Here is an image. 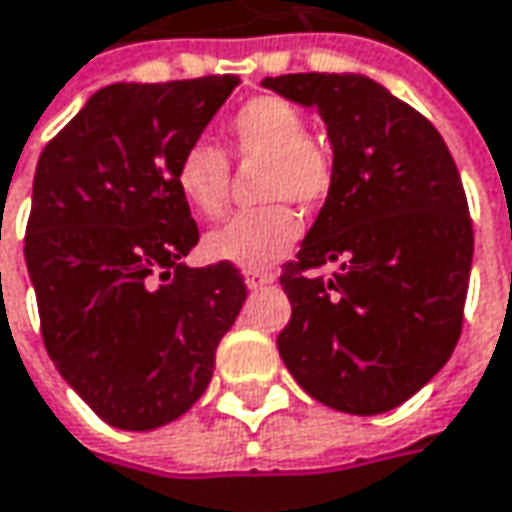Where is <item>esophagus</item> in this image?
Masks as SVG:
<instances>
[{"instance_id": "esophagus-1", "label": "esophagus", "mask_w": 512, "mask_h": 512, "mask_svg": "<svg viewBox=\"0 0 512 512\" xmlns=\"http://www.w3.org/2000/svg\"><path fill=\"white\" fill-rule=\"evenodd\" d=\"M272 280H275L272 272H260V269H249V272H246V286H249V289L266 286V283H272Z\"/></svg>"}]
</instances>
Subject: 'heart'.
Here are the masks:
<instances>
[{
  "instance_id": "b5f03b06",
  "label": "heart",
  "mask_w": 512,
  "mask_h": 512,
  "mask_svg": "<svg viewBox=\"0 0 512 512\" xmlns=\"http://www.w3.org/2000/svg\"><path fill=\"white\" fill-rule=\"evenodd\" d=\"M229 157L237 163H263L260 197L272 203L234 214L206 237V249L240 269H266L298 243L303 229L286 200L303 209L321 206L335 183V157L326 140L306 131V117L295 102L275 94L252 97L226 117L223 148L194 140L177 157V189L203 217L223 214L229 203Z\"/></svg>"
}]
</instances>
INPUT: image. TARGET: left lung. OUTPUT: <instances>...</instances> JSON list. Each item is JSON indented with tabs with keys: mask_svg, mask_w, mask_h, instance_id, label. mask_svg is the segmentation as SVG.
I'll use <instances>...</instances> for the list:
<instances>
[{
	"mask_svg": "<svg viewBox=\"0 0 512 512\" xmlns=\"http://www.w3.org/2000/svg\"><path fill=\"white\" fill-rule=\"evenodd\" d=\"M263 85L312 105L335 151L332 191L280 272L292 303L280 358L326 407L387 412L447 364L461 335L473 220L456 160L375 79L312 71Z\"/></svg>",
	"mask_w": 512,
	"mask_h": 512,
	"instance_id": "left-lung-1",
	"label": "left lung"
}]
</instances>
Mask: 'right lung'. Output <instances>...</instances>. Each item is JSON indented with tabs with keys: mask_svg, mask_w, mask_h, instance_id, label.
I'll return each mask as SVG.
<instances>
[{
	"mask_svg": "<svg viewBox=\"0 0 512 512\" xmlns=\"http://www.w3.org/2000/svg\"><path fill=\"white\" fill-rule=\"evenodd\" d=\"M237 85H108L36 163L25 263L42 341L111 427L154 430L189 410L246 300L234 263H180L200 229L174 180L180 151Z\"/></svg>",
	"mask_w": 512,
	"mask_h": 512,
	"instance_id": "obj_1",
	"label": "right lung"
}]
</instances>
